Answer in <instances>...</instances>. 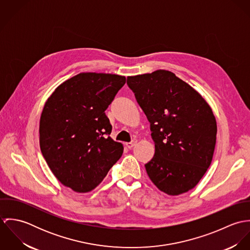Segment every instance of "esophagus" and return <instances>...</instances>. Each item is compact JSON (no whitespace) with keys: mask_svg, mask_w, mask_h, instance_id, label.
I'll return each instance as SVG.
<instances>
[{"mask_svg":"<svg viewBox=\"0 0 250 250\" xmlns=\"http://www.w3.org/2000/svg\"><path fill=\"white\" fill-rule=\"evenodd\" d=\"M138 143V141L137 140H133L131 143H126V146L129 148V149H131V148H133L136 144Z\"/></svg>","mask_w":250,"mask_h":250,"instance_id":"34e87169","label":"esophagus"}]
</instances>
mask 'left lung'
Instances as JSON below:
<instances>
[{
	"label": "left lung",
	"instance_id": "obj_1",
	"mask_svg": "<svg viewBox=\"0 0 250 250\" xmlns=\"http://www.w3.org/2000/svg\"><path fill=\"white\" fill-rule=\"evenodd\" d=\"M127 84L150 122L155 155L145 164L149 178L169 195L193 188L213 160L216 121L212 108L172 72L128 77Z\"/></svg>",
	"mask_w": 250,
	"mask_h": 250
}]
</instances>
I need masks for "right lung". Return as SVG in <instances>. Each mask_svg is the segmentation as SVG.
Masks as SVG:
<instances>
[{"label":"right lung","instance_id":"obj_1","mask_svg":"<svg viewBox=\"0 0 250 250\" xmlns=\"http://www.w3.org/2000/svg\"><path fill=\"white\" fill-rule=\"evenodd\" d=\"M124 76L80 73L48 98L39 124L41 153L50 169L77 192L95 188L120 159L105 110L125 84Z\"/></svg>","mask_w":250,"mask_h":250}]
</instances>
